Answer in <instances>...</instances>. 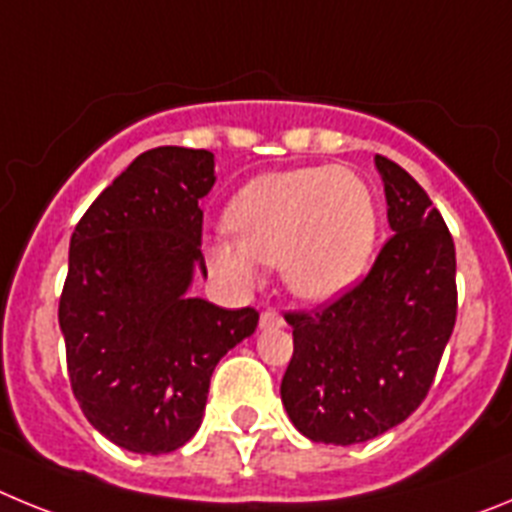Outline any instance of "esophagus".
I'll list each match as a JSON object with an SVG mask.
<instances>
[{
	"instance_id": "34e87169",
	"label": "esophagus",
	"mask_w": 512,
	"mask_h": 512,
	"mask_svg": "<svg viewBox=\"0 0 512 512\" xmlns=\"http://www.w3.org/2000/svg\"><path fill=\"white\" fill-rule=\"evenodd\" d=\"M259 325L261 330H271V328H282L284 325V318L279 315L277 310H264L261 312V318H259Z\"/></svg>"
}]
</instances>
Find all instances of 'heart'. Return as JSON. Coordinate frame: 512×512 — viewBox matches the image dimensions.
Here are the masks:
<instances>
[{
  "label": "heart",
  "instance_id": "1",
  "mask_svg": "<svg viewBox=\"0 0 512 512\" xmlns=\"http://www.w3.org/2000/svg\"><path fill=\"white\" fill-rule=\"evenodd\" d=\"M233 238H212L207 261L235 284L277 264L284 287L307 302H333L361 282L377 248L379 212L369 184L338 166L261 174L225 210Z\"/></svg>",
  "mask_w": 512,
  "mask_h": 512
}]
</instances>
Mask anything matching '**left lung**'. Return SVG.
Listing matches in <instances>:
<instances>
[{
    "mask_svg": "<svg viewBox=\"0 0 512 512\" xmlns=\"http://www.w3.org/2000/svg\"><path fill=\"white\" fill-rule=\"evenodd\" d=\"M395 230L364 282L323 312H289L295 354L282 405L310 441L351 446L408 420L456 323V251L431 197L374 156Z\"/></svg>",
    "mask_w": 512,
    "mask_h": 512,
    "instance_id": "left-lung-1",
    "label": "left lung"
}]
</instances>
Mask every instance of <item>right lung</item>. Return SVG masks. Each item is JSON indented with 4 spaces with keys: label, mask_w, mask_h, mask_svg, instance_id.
I'll return each instance as SVG.
<instances>
[{
    "label": "right lung",
    "mask_w": 512,
    "mask_h": 512,
    "mask_svg": "<svg viewBox=\"0 0 512 512\" xmlns=\"http://www.w3.org/2000/svg\"><path fill=\"white\" fill-rule=\"evenodd\" d=\"M215 156L140 153L92 202L69 246L58 325L79 408L120 449L169 454L197 433L217 361L253 336L259 312L194 297L207 279L200 200Z\"/></svg>",
    "instance_id": "obj_1"
}]
</instances>
